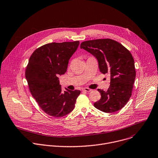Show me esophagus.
Wrapping results in <instances>:
<instances>
[{
  "label": "esophagus",
  "instance_id": "esophagus-1",
  "mask_svg": "<svg viewBox=\"0 0 158 158\" xmlns=\"http://www.w3.org/2000/svg\"><path fill=\"white\" fill-rule=\"evenodd\" d=\"M82 91H85V92H91L92 91V89H90L87 87H85L84 89H82Z\"/></svg>",
  "mask_w": 158,
  "mask_h": 158
}]
</instances>
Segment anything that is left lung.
I'll return each mask as SVG.
<instances>
[{"instance_id": "left-lung-1", "label": "left lung", "mask_w": 158, "mask_h": 158, "mask_svg": "<svg viewBox=\"0 0 158 158\" xmlns=\"http://www.w3.org/2000/svg\"><path fill=\"white\" fill-rule=\"evenodd\" d=\"M81 48L97 58L102 74L110 76L108 90L98 89L101 98L94 103V107L106 113L120 110L131 95L136 77L134 60L130 52L120 43L109 38L84 41Z\"/></svg>"}]
</instances>
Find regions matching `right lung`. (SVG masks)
<instances>
[{
	"label": "right lung",
	"instance_id": "add662e5",
	"mask_svg": "<svg viewBox=\"0 0 158 158\" xmlns=\"http://www.w3.org/2000/svg\"><path fill=\"white\" fill-rule=\"evenodd\" d=\"M79 44V41L51 43L36 49L31 55L25 77L32 96L40 108L54 117H64L74 108L81 91L62 92L59 76L67 71L69 60Z\"/></svg>",
	"mask_w": 158,
	"mask_h": 158
}]
</instances>
